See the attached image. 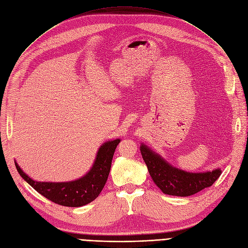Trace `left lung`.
Segmentation results:
<instances>
[{
  "instance_id": "1",
  "label": "left lung",
  "mask_w": 248,
  "mask_h": 248,
  "mask_svg": "<svg viewBox=\"0 0 248 248\" xmlns=\"http://www.w3.org/2000/svg\"><path fill=\"white\" fill-rule=\"evenodd\" d=\"M149 173L155 185L165 195L188 197L211 186L221 175L220 168L207 172H186L169 164L148 146L140 147Z\"/></svg>"
}]
</instances>
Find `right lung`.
I'll return each mask as SVG.
<instances>
[{
	"instance_id": "1",
	"label": "right lung",
	"mask_w": 248,
	"mask_h": 248,
	"mask_svg": "<svg viewBox=\"0 0 248 248\" xmlns=\"http://www.w3.org/2000/svg\"><path fill=\"white\" fill-rule=\"evenodd\" d=\"M120 139L105 142L98 149L92 168L79 179L68 182H41L30 178L15 162L17 171L41 196L64 207H82L99 196L108 178L111 160Z\"/></svg>"
}]
</instances>
